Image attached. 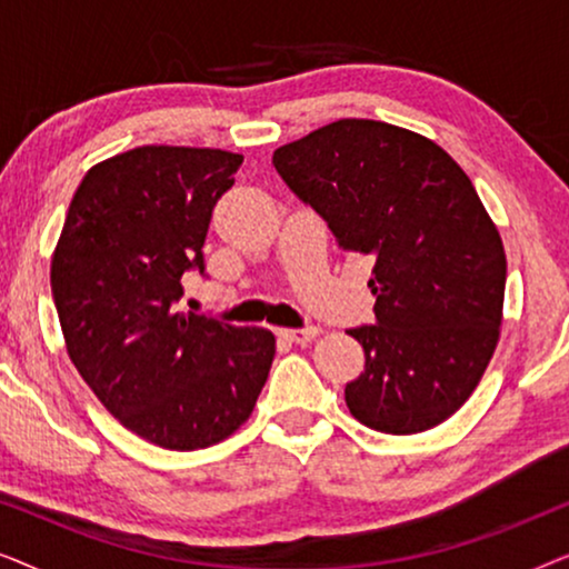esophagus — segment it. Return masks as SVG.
<instances>
[{
  "label": "esophagus",
  "mask_w": 569,
  "mask_h": 569,
  "mask_svg": "<svg viewBox=\"0 0 569 569\" xmlns=\"http://www.w3.org/2000/svg\"><path fill=\"white\" fill-rule=\"evenodd\" d=\"M279 337L290 341V345H306V341L318 337V329L316 326H306V329H279Z\"/></svg>",
  "instance_id": "34e87169"
}]
</instances>
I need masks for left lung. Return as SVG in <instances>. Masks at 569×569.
<instances>
[{
	"label": "left lung",
	"mask_w": 569,
	"mask_h": 569,
	"mask_svg": "<svg viewBox=\"0 0 569 569\" xmlns=\"http://www.w3.org/2000/svg\"><path fill=\"white\" fill-rule=\"evenodd\" d=\"M271 162L341 251L376 261V323L347 331L365 349L345 388L352 417L388 435L446 422L492 360L508 277L469 176L430 139L368 119L310 131Z\"/></svg>",
	"instance_id": "obj_1"
}]
</instances>
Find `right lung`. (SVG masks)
I'll return each mask as SVG.
<instances>
[{
	"label": "right lung",
	"mask_w": 569,
	"mask_h": 569,
	"mask_svg": "<svg viewBox=\"0 0 569 569\" xmlns=\"http://www.w3.org/2000/svg\"><path fill=\"white\" fill-rule=\"evenodd\" d=\"M243 154L137 147L84 173L51 261L69 360L100 403L168 450L209 448L251 417L277 341L267 329L178 313L204 274L217 199Z\"/></svg>",
	"instance_id": "obj_1"
}]
</instances>
